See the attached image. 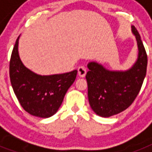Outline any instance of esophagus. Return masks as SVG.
Instances as JSON below:
<instances>
[{"label":"esophagus","mask_w":152,"mask_h":152,"mask_svg":"<svg viewBox=\"0 0 152 152\" xmlns=\"http://www.w3.org/2000/svg\"><path fill=\"white\" fill-rule=\"evenodd\" d=\"M77 74H78V76L80 77H84L86 75V73H87V70H86V68L84 66H80L77 68Z\"/></svg>","instance_id":"esophagus-1"}]
</instances>
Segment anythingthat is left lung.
<instances>
[{"label": "left lung", "mask_w": 152, "mask_h": 152, "mask_svg": "<svg viewBox=\"0 0 152 152\" xmlns=\"http://www.w3.org/2000/svg\"><path fill=\"white\" fill-rule=\"evenodd\" d=\"M138 46V57L127 70H110L96 61L88 64L86 75L88 100L92 110L101 117L116 115L128 108L139 94L146 75L148 58L141 37L132 26Z\"/></svg>", "instance_id": "obj_1"}]
</instances>
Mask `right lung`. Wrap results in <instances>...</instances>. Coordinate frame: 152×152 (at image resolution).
Segmentation results:
<instances>
[{"mask_svg": "<svg viewBox=\"0 0 152 152\" xmlns=\"http://www.w3.org/2000/svg\"><path fill=\"white\" fill-rule=\"evenodd\" d=\"M17 38L10 61V78L14 94L23 108L29 114L49 118L58 110L64 95L77 76V71L41 75L26 68L18 52Z\"/></svg>", "mask_w": 152, "mask_h": 152, "instance_id": "right-lung-1", "label": "right lung"}]
</instances>
